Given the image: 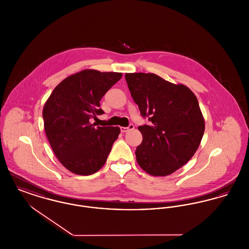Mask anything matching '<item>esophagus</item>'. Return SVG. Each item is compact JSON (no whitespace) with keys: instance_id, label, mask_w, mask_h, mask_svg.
<instances>
[{"instance_id":"esophagus-1","label":"esophagus","mask_w":249,"mask_h":249,"mask_svg":"<svg viewBox=\"0 0 249 249\" xmlns=\"http://www.w3.org/2000/svg\"><path fill=\"white\" fill-rule=\"evenodd\" d=\"M132 129H134V125L133 124H130L128 127H120V131L122 132H128V131L132 130Z\"/></svg>"}]
</instances>
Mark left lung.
I'll return each mask as SVG.
<instances>
[{
	"mask_svg": "<svg viewBox=\"0 0 249 249\" xmlns=\"http://www.w3.org/2000/svg\"><path fill=\"white\" fill-rule=\"evenodd\" d=\"M125 78L141 116L149 121L138 127L143 141L136 147V161L150 175H169L190 160L201 142L205 123L197 99L187 87L156 74Z\"/></svg>",
	"mask_w": 249,
	"mask_h": 249,
	"instance_id": "8db88e82",
	"label": "left lung"
}]
</instances>
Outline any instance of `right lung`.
<instances>
[{
    "instance_id": "1",
    "label": "right lung",
    "mask_w": 249,
    "mask_h": 249,
    "mask_svg": "<svg viewBox=\"0 0 249 249\" xmlns=\"http://www.w3.org/2000/svg\"><path fill=\"white\" fill-rule=\"evenodd\" d=\"M121 77L119 72L82 71L63 80L45 103L47 138L59 161L74 174L99 171L118 137L119 127H97L90 119L104 114L100 102Z\"/></svg>"
}]
</instances>
